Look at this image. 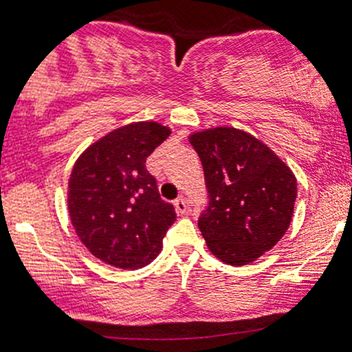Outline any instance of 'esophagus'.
Masks as SVG:
<instances>
[{
    "instance_id": "1",
    "label": "esophagus",
    "mask_w": 352,
    "mask_h": 352,
    "mask_svg": "<svg viewBox=\"0 0 352 352\" xmlns=\"http://www.w3.org/2000/svg\"><path fill=\"white\" fill-rule=\"evenodd\" d=\"M173 205H175V210L180 213V215H187V213H189V206H187V201L184 198L175 199Z\"/></svg>"
}]
</instances>
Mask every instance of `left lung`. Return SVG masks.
<instances>
[{
	"label": "left lung",
	"mask_w": 352,
	"mask_h": 352,
	"mask_svg": "<svg viewBox=\"0 0 352 352\" xmlns=\"http://www.w3.org/2000/svg\"><path fill=\"white\" fill-rule=\"evenodd\" d=\"M187 139L201 160L210 196L198 221L208 250L236 267L257 261L290 226L297 198L294 172L239 128H206Z\"/></svg>",
	"instance_id": "obj_1"
}]
</instances>
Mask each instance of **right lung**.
Masks as SVG:
<instances>
[{
	"instance_id": "add662e5",
	"label": "right lung",
	"mask_w": 352,
	"mask_h": 352,
	"mask_svg": "<svg viewBox=\"0 0 352 352\" xmlns=\"http://www.w3.org/2000/svg\"><path fill=\"white\" fill-rule=\"evenodd\" d=\"M172 133L157 121H133L87 147L72 166L67 210L94 257L120 269H140L160 255L177 213L157 192L146 160Z\"/></svg>"
}]
</instances>
